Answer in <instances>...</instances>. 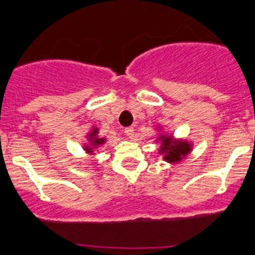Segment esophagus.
Instances as JSON below:
<instances>
[{
    "mask_svg": "<svg viewBox=\"0 0 255 255\" xmlns=\"http://www.w3.org/2000/svg\"><path fill=\"white\" fill-rule=\"evenodd\" d=\"M125 133H126V135L128 136V138H132V136L134 135V128H133V127L126 128Z\"/></svg>",
    "mask_w": 255,
    "mask_h": 255,
    "instance_id": "obj_1",
    "label": "esophagus"
}]
</instances>
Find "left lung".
<instances>
[{
  "instance_id": "left-lung-1",
  "label": "left lung",
  "mask_w": 255,
  "mask_h": 255,
  "mask_svg": "<svg viewBox=\"0 0 255 255\" xmlns=\"http://www.w3.org/2000/svg\"><path fill=\"white\" fill-rule=\"evenodd\" d=\"M162 147L161 153H164V159L168 162H179L181 158L185 157L191 150L189 142L186 141H172L170 136H161Z\"/></svg>"
}]
</instances>
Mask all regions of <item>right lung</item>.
Listing matches in <instances>:
<instances>
[{
  "mask_svg": "<svg viewBox=\"0 0 255 255\" xmlns=\"http://www.w3.org/2000/svg\"><path fill=\"white\" fill-rule=\"evenodd\" d=\"M96 134H97V129H94L93 132L91 133V135H89V138L93 139V140H91V141H92V144H93V145H100V144H104L105 139H98V138H94V136H96ZM86 151H88V152H93V151H92V147H91V146H87V147H86Z\"/></svg>",
  "mask_w": 255,
  "mask_h": 255,
  "instance_id": "right-lung-1",
  "label": "right lung"
}]
</instances>
